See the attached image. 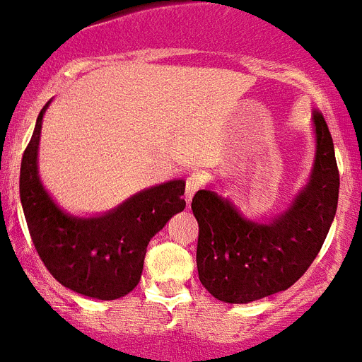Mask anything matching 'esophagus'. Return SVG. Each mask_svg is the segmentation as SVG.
Returning a JSON list of instances; mask_svg holds the SVG:
<instances>
[{
	"label": "esophagus",
	"instance_id": "esophagus-1",
	"mask_svg": "<svg viewBox=\"0 0 362 362\" xmlns=\"http://www.w3.org/2000/svg\"><path fill=\"white\" fill-rule=\"evenodd\" d=\"M200 184H202L200 175L198 173L189 175L187 180H185V202H187V204H191V200H193L194 193H197V189L200 187Z\"/></svg>",
	"mask_w": 362,
	"mask_h": 362
}]
</instances>
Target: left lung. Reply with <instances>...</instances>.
Here are the masks:
<instances>
[{
  "label": "left lung",
  "mask_w": 362,
  "mask_h": 362,
  "mask_svg": "<svg viewBox=\"0 0 362 362\" xmlns=\"http://www.w3.org/2000/svg\"><path fill=\"white\" fill-rule=\"evenodd\" d=\"M315 157L307 185L283 213L252 220L213 187L200 189L191 209L198 221V278L223 303H250L286 291L321 250L339 198L334 141L323 115L312 113Z\"/></svg>",
  "instance_id": "left-lung-1"
}]
</instances>
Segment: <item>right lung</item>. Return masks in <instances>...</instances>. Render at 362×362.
<instances>
[{
    "mask_svg": "<svg viewBox=\"0 0 362 362\" xmlns=\"http://www.w3.org/2000/svg\"><path fill=\"white\" fill-rule=\"evenodd\" d=\"M43 106L23 153L19 198L39 258L63 286L93 299H119L139 285L148 243L184 211V180L142 189L115 209L97 216H74L45 189L37 168Z\"/></svg>",
    "mask_w": 362,
    "mask_h": 362,
    "instance_id": "right-lung-1",
    "label": "right lung"
}]
</instances>
